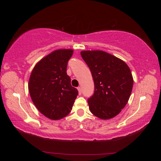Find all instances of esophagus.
I'll use <instances>...</instances> for the list:
<instances>
[{"label": "esophagus", "mask_w": 161, "mask_h": 161, "mask_svg": "<svg viewBox=\"0 0 161 161\" xmlns=\"http://www.w3.org/2000/svg\"><path fill=\"white\" fill-rule=\"evenodd\" d=\"M77 89H78V91H79V95H80L82 94V90H81V88H80V87H78Z\"/></svg>", "instance_id": "34e87169"}]
</instances>
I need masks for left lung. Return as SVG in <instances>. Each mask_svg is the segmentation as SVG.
<instances>
[{
  "label": "left lung",
  "instance_id": "1",
  "mask_svg": "<svg viewBox=\"0 0 161 161\" xmlns=\"http://www.w3.org/2000/svg\"><path fill=\"white\" fill-rule=\"evenodd\" d=\"M91 72L95 92L88 99L91 113L101 119L118 115L127 104L134 80L125 62L102 50L80 52Z\"/></svg>",
  "mask_w": 161,
  "mask_h": 161
}]
</instances>
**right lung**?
<instances>
[{"label":"right lung","instance_id":"add662e5","mask_svg":"<svg viewBox=\"0 0 161 161\" xmlns=\"http://www.w3.org/2000/svg\"><path fill=\"white\" fill-rule=\"evenodd\" d=\"M72 49L51 52L39 61L31 73L28 89L33 104L46 118L58 120L70 114L78 95L67 75Z\"/></svg>","mask_w":161,"mask_h":161}]
</instances>
